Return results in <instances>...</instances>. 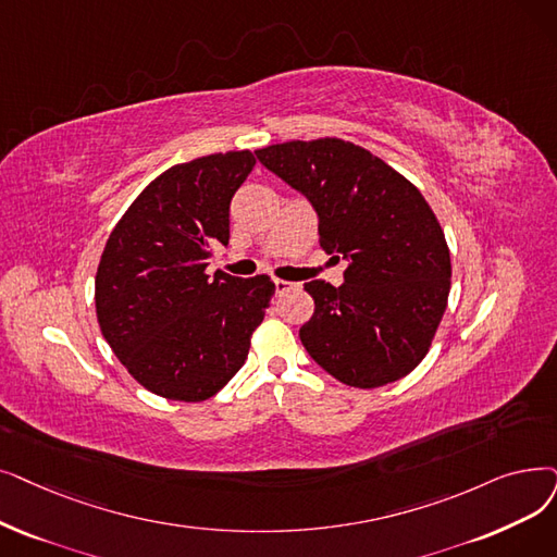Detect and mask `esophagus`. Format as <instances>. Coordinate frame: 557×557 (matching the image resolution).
<instances>
[{
    "mask_svg": "<svg viewBox=\"0 0 557 557\" xmlns=\"http://www.w3.org/2000/svg\"><path fill=\"white\" fill-rule=\"evenodd\" d=\"M298 284L296 282H288V280H275V294L282 296L286 292H292V288H296Z\"/></svg>",
    "mask_w": 557,
    "mask_h": 557,
    "instance_id": "34e87169",
    "label": "esophagus"
}]
</instances>
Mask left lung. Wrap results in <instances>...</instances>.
Listing matches in <instances>:
<instances>
[{
  "label": "left lung",
  "instance_id": "left-lung-1",
  "mask_svg": "<svg viewBox=\"0 0 557 557\" xmlns=\"http://www.w3.org/2000/svg\"><path fill=\"white\" fill-rule=\"evenodd\" d=\"M255 154L309 200L323 250L348 261L342 286L305 284L313 298V317L300 327L305 350L359 389L414 371L450 292V252L421 190L342 138L277 143Z\"/></svg>",
  "mask_w": 557,
  "mask_h": 557
}]
</instances>
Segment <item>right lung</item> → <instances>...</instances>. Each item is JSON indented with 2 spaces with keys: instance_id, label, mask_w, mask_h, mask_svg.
<instances>
[{
  "instance_id": "1",
  "label": "right lung",
  "mask_w": 557,
  "mask_h": 557,
  "mask_svg": "<svg viewBox=\"0 0 557 557\" xmlns=\"http://www.w3.org/2000/svg\"><path fill=\"white\" fill-rule=\"evenodd\" d=\"M248 150L168 168L113 227L95 275L107 344L145 389L200 403L244 367L275 284L205 269L230 244V202L252 173Z\"/></svg>"
}]
</instances>
